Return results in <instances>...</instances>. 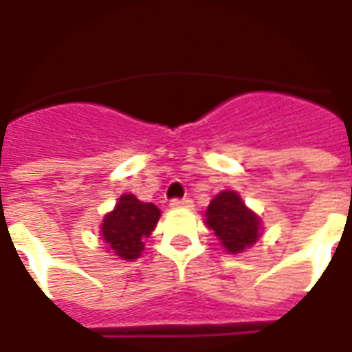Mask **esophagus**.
Wrapping results in <instances>:
<instances>
[{"label": "esophagus", "mask_w": 352, "mask_h": 352, "mask_svg": "<svg viewBox=\"0 0 352 352\" xmlns=\"http://www.w3.org/2000/svg\"><path fill=\"white\" fill-rule=\"evenodd\" d=\"M169 205H171L173 209H190V207H194V201H192L190 197H183V199H173Z\"/></svg>", "instance_id": "1"}]
</instances>
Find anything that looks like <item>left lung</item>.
<instances>
[{
  "instance_id": "8db88e82",
  "label": "left lung",
  "mask_w": 352,
  "mask_h": 352,
  "mask_svg": "<svg viewBox=\"0 0 352 352\" xmlns=\"http://www.w3.org/2000/svg\"><path fill=\"white\" fill-rule=\"evenodd\" d=\"M205 226L228 254H242L261 239V218L246 207L235 190H222L210 199Z\"/></svg>"
}]
</instances>
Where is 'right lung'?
I'll return each instance as SVG.
<instances>
[{"instance_id": "right-lung-1", "label": "right lung", "mask_w": 352, "mask_h": 352, "mask_svg": "<svg viewBox=\"0 0 352 352\" xmlns=\"http://www.w3.org/2000/svg\"><path fill=\"white\" fill-rule=\"evenodd\" d=\"M160 209L155 203L140 201L134 194H123L100 223V239L111 256L134 261L145 250V239L155 231Z\"/></svg>"}]
</instances>
